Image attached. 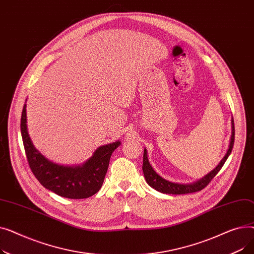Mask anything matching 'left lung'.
Wrapping results in <instances>:
<instances>
[{
	"mask_svg": "<svg viewBox=\"0 0 254 254\" xmlns=\"http://www.w3.org/2000/svg\"><path fill=\"white\" fill-rule=\"evenodd\" d=\"M234 141H235V126H234V119L232 118V136H231L229 149H228V151H226L225 155L223 156V158L221 159L220 163L216 166L215 169H213L203 178L198 179L197 181H195L193 183H190V184H181V183L171 182V181H168V180L164 179L163 177L159 176L150 166L148 157H147V150L144 149L142 170L144 173V177L146 179V182H147L152 189L156 190L157 191L163 192V193H169V194H185V193H191V192H196V191L202 190L209 184V182L216 176L217 173L220 171V169L226 162V159H228V157L230 156V154L232 152Z\"/></svg>",
	"mask_w": 254,
	"mask_h": 254,
	"instance_id": "obj_1",
	"label": "left lung"
}]
</instances>
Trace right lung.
Returning a JSON list of instances; mask_svg holds the SVG:
<instances>
[{
	"label": "right lung",
	"instance_id": "add662e5",
	"mask_svg": "<svg viewBox=\"0 0 254 254\" xmlns=\"http://www.w3.org/2000/svg\"><path fill=\"white\" fill-rule=\"evenodd\" d=\"M25 108L24 104L20 120L21 137L29 166L38 181L45 189L68 198H86L97 193L102 188L111 154L120 142L100 146L82 165L72 167L55 164L34 147L26 127Z\"/></svg>",
	"mask_w": 254,
	"mask_h": 254
}]
</instances>
